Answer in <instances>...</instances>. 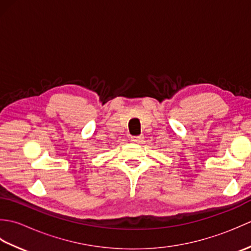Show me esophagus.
<instances>
[{"mask_svg": "<svg viewBox=\"0 0 251 251\" xmlns=\"http://www.w3.org/2000/svg\"><path fill=\"white\" fill-rule=\"evenodd\" d=\"M142 139H143L142 136H131L130 137V141L135 142V143H140L142 141Z\"/></svg>", "mask_w": 251, "mask_h": 251, "instance_id": "34e87169", "label": "esophagus"}]
</instances>
